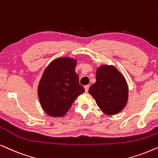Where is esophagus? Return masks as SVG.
Returning <instances> with one entry per match:
<instances>
[{
  "label": "esophagus",
  "instance_id": "34e87169",
  "mask_svg": "<svg viewBox=\"0 0 158 158\" xmlns=\"http://www.w3.org/2000/svg\"><path fill=\"white\" fill-rule=\"evenodd\" d=\"M89 85H85V89L86 92H88V90H89Z\"/></svg>",
  "mask_w": 158,
  "mask_h": 158
}]
</instances>
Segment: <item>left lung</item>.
<instances>
[{
  "instance_id": "1",
  "label": "left lung",
  "mask_w": 158,
  "mask_h": 158,
  "mask_svg": "<svg viewBox=\"0 0 158 158\" xmlns=\"http://www.w3.org/2000/svg\"><path fill=\"white\" fill-rule=\"evenodd\" d=\"M100 110L107 115L123 110L129 98V88L123 75L113 65H101L96 71V82L89 89Z\"/></svg>"
}]
</instances>
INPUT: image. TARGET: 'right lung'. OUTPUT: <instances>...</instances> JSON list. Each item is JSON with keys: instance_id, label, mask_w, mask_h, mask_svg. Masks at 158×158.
Here are the masks:
<instances>
[{"instance_id": "add662e5", "label": "right lung", "mask_w": 158, "mask_h": 158, "mask_svg": "<svg viewBox=\"0 0 158 158\" xmlns=\"http://www.w3.org/2000/svg\"><path fill=\"white\" fill-rule=\"evenodd\" d=\"M77 63L76 58L59 57L44 71L37 94L42 108L50 116H64L77 97L85 92L75 71Z\"/></svg>"}]
</instances>
